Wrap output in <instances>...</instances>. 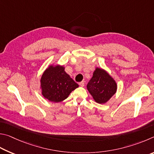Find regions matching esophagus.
<instances>
[{"mask_svg": "<svg viewBox=\"0 0 154 154\" xmlns=\"http://www.w3.org/2000/svg\"><path fill=\"white\" fill-rule=\"evenodd\" d=\"M79 85L80 86V87H84L85 86V82L84 81H82V82H80V83H79Z\"/></svg>", "mask_w": 154, "mask_h": 154, "instance_id": "obj_1", "label": "esophagus"}]
</instances>
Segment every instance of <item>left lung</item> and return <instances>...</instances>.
Listing matches in <instances>:
<instances>
[{
  "mask_svg": "<svg viewBox=\"0 0 154 154\" xmlns=\"http://www.w3.org/2000/svg\"><path fill=\"white\" fill-rule=\"evenodd\" d=\"M87 87L94 100L103 104L116 92L117 84L106 70L97 67Z\"/></svg>",
  "mask_w": 154,
  "mask_h": 154,
  "instance_id": "1",
  "label": "left lung"
}]
</instances>
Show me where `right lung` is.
Returning a JSON list of instances; mask_svg holds the SVG:
<instances>
[{"instance_id": "right-lung-1", "label": "right lung", "mask_w": 154, "mask_h": 154, "mask_svg": "<svg viewBox=\"0 0 154 154\" xmlns=\"http://www.w3.org/2000/svg\"><path fill=\"white\" fill-rule=\"evenodd\" d=\"M62 66H50L42 75L40 87L42 95L51 102L63 101L72 91L79 87L69 75L65 72Z\"/></svg>"}]
</instances>
